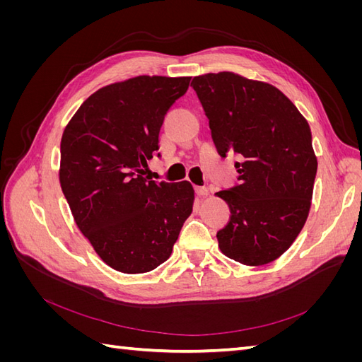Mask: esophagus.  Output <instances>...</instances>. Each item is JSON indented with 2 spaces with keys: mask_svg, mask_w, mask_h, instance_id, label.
Listing matches in <instances>:
<instances>
[{
  "mask_svg": "<svg viewBox=\"0 0 362 362\" xmlns=\"http://www.w3.org/2000/svg\"><path fill=\"white\" fill-rule=\"evenodd\" d=\"M194 192H196V194L199 196V198H205V196L208 194V189L206 187H196Z\"/></svg>",
  "mask_w": 362,
  "mask_h": 362,
  "instance_id": "obj_1",
  "label": "esophagus"
}]
</instances>
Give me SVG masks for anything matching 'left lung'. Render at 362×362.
Instances as JSON below:
<instances>
[{
	"instance_id": "8db88e82",
	"label": "left lung",
	"mask_w": 362,
	"mask_h": 362,
	"mask_svg": "<svg viewBox=\"0 0 362 362\" xmlns=\"http://www.w3.org/2000/svg\"><path fill=\"white\" fill-rule=\"evenodd\" d=\"M217 152L234 151L238 184L217 192L231 211L217 233L223 255L245 266L279 258L308 217L317 157L311 129L275 86L234 72L194 76Z\"/></svg>"
}]
</instances>
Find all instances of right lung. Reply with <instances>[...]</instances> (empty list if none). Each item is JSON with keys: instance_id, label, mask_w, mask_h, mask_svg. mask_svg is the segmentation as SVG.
Here are the masks:
<instances>
[{"instance_id": "1", "label": "right lung", "mask_w": 362, "mask_h": 362, "mask_svg": "<svg viewBox=\"0 0 362 362\" xmlns=\"http://www.w3.org/2000/svg\"><path fill=\"white\" fill-rule=\"evenodd\" d=\"M190 76L140 75L92 93L60 144V185L74 221L112 269L146 273L166 261L192 214L189 181H148L158 134ZM160 157V154H158Z\"/></svg>"}]
</instances>
